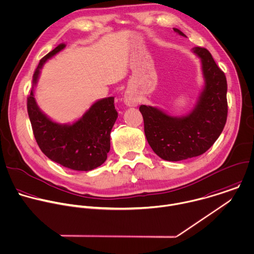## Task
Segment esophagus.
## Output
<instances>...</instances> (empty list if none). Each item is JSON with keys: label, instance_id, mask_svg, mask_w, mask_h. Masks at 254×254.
Returning <instances> with one entry per match:
<instances>
[{"label": "esophagus", "instance_id": "esophagus-1", "mask_svg": "<svg viewBox=\"0 0 254 254\" xmlns=\"http://www.w3.org/2000/svg\"><path fill=\"white\" fill-rule=\"evenodd\" d=\"M124 102L127 106H137L138 99L132 93L127 92V93H125V96H124Z\"/></svg>", "mask_w": 254, "mask_h": 254}]
</instances>
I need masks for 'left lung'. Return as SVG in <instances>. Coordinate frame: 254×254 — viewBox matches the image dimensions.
Wrapping results in <instances>:
<instances>
[{"instance_id": "1", "label": "left lung", "mask_w": 254, "mask_h": 254, "mask_svg": "<svg viewBox=\"0 0 254 254\" xmlns=\"http://www.w3.org/2000/svg\"><path fill=\"white\" fill-rule=\"evenodd\" d=\"M179 35L186 37L178 29ZM200 58L205 79L204 89L195 108L187 116L177 118L152 106L141 105L144 131L153 151L163 160L182 161L205 153L221 134L227 118V82L204 48H193Z\"/></svg>"}]
</instances>
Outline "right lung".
Segmentation results:
<instances>
[{
  "mask_svg": "<svg viewBox=\"0 0 254 254\" xmlns=\"http://www.w3.org/2000/svg\"><path fill=\"white\" fill-rule=\"evenodd\" d=\"M64 47V44L58 46L41 60L27 99L28 113L36 141L48 158L71 170L90 171L106 161L110 150V132L118 117L114 97L95 102L82 118L71 125L53 122L40 110L34 97V87L43 64Z\"/></svg>",
  "mask_w": 254,
  "mask_h": 254,
  "instance_id": "1",
  "label": "right lung"
}]
</instances>
